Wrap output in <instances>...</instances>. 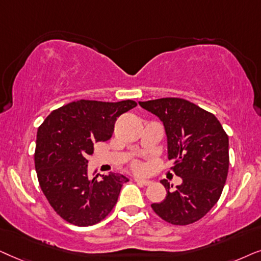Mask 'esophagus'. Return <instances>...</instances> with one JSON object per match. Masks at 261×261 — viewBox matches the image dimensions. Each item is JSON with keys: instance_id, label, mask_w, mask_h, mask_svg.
Wrapping results in <instances>:
<instances>
[{"instance_id": "1", "label": "esophagus", "mask_w": 261, "mask_h": 261, "mask_svg": "<svg viewBox=\"0 0 261 261\" xmlns=\"http://www.w3.org/2000/svg\"><path fill=\"white\" fill-rule=\"evenodd\" d=\"M135 181H136L137 185H140V186H148V185H150V184H151V181H149V180L138 179V178L135 179Z\"/></svg>"}]
</instances>
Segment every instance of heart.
<instances>
[{"label":"heart","mask_w":261,"mask_h":261,"mask_svg":"<svg viewBox=\"0 0 261 261\" xmlns=\"http://www.w3.org/2000/svg\"><path fill=\"white\" fill-rule=\"evenodd\" d=\"M130 167H131V169L136 173H143L145 171L144 163L140 161V160H134V161L130 163Z\"/></svg>","instance_id":"heart-1"}]
</instances>
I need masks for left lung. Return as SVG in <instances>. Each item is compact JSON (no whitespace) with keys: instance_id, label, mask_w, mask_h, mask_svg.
<instances>
[{"instance_id":"1","label":"left lung","mask_w":261,"mask_h":261,"mask_svg":"<svg viewBox=\"0 0 261 261\" xmlns=\"http://www.w3.org/2000/svg\"><path fill=\"white\" fill-rule=\"evenodd\" d=\"M141 107L158 116L165 125L171 169L181 185L161 180L167 196L151 204L163 221L187 225L203 218L220 199L229 169V140L216 117L180 98L140 101Z\"/></svg>"}]
</instances>
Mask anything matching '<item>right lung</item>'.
Segmentation results:
<instances>
[{
    "label": "right lung",
    "instance_id": "1",
    "mask_svg": "<svg viewBox=\"0 0 261 261\" xmlns=\"http://www.w3.org/2000/svg\"><path fill=\"white\" fill-rule=\"evenodd\" d=\"M137 103L77 100L52 111L38 127L34 166L40 189L57 215L77 227L99 223L116 205L127 178H88V155L112 137L117 118Z\"/></svg>",
    "mask_w": 261,
    "mask_h": 261
}]
</instances>
